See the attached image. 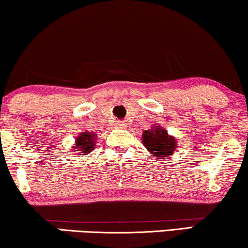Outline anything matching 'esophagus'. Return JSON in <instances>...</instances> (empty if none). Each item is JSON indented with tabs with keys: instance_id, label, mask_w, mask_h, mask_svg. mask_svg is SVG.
<instances>
[{
	"instance_id": "esophagus-1",
	"label": "esophagus",
	"mask_w": 248,
	"mask_h": 248,
	"mask_svg": "<svg viewBox=\"0 0 248 248\" xmlns=\"http://www.w3.org/2000/svg\"><path fill=\"white\" fill-rule=\"evenodd\" d=\"M115 126H117V127H123V126H125V122L124 121H115Z\"/></svg>"
}]
</instances>
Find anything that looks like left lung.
Listing matches in <instances>:
<instances>
[{
    "mask_svg": "<svg viewBox=\"0 0 248 248\" xmlns=\"http://www.w3.org/2000/svg\"><path fill=\"white\" fill-rule=\"evenodd\" d=\"M142 142L150 154L157 155V159H165L176 150L175 138L169 137L167 131L159 126H154L142 134Z\"/></svg>",
    "mask_w": 248,
    "mask_h": 248,
    "instance_id": "obj_1",
    "label": "left lung"
}]
</instances>
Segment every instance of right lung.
I'll return each instance as SVG.
<instances>
[{
	"label": "right lung",
	"mask_w": 248,
	"mask_h": 248,
	"mask_svg": "<svg viewBox=\"0 0 248 248\" xmlns=\"http://www.w3.org/2000/svg\"><path fill=\"white\" fill-rule=\"evenodd\" d=\"M94 138H96V135L93 133H89V132L81 133L77 138V143L74 145L77 150H74V154L87 155L91 150H93L94 145H96L94 144Z\"/></svg>",
	"instance_id": "add662e5"
}]
</instances>
